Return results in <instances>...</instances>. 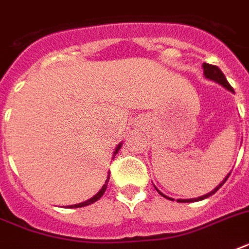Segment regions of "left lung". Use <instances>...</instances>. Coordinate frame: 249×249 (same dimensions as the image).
Masks as SVG:
<instances>
[{
    "label": "left lung",
    "mask_w": 249,
    "mask_h": 249,
    "mask_svg": "<svg viewBox=\"0 0 249 249\" xmlns=\"http://www.w3.org/2000/svg\"><path fill=\"white\" fill-rule=\"evenodd\" d=\"M203 68H204V75H205V77H207V79L213 80V81H216V83H218V84H221V85H222V86H225V88L230 90V91H234V90H232V88H231V85H230V84L228 83V80H226L225 75H224V73H222V71H221L220 68L217 67V66H213V64H208V63H203ZM229 176H230V173H229L228 177L225 178L224 181H222V183H220V185L217 186L216 189L213 190V191H211V193H209V194H207V195H203V196L196 197V199H178V201H179V203H190V201L203 200V199H205V197H209V196H211V195H213V194L216 193L217 190L220 189L221 186L224 185L225 182H226V179H228V178H229ZM155 189H156V187H155ZM156 190H158V189H156ZM158 191H159V190H158ZM159 194H160V195H161V196L166 197V199H170V197L165 196V195L160 193V191H159ZM172 200H173V199H172Z\"/></svg>",
    "instance_id": "left-lung-1"
}]
</instances>
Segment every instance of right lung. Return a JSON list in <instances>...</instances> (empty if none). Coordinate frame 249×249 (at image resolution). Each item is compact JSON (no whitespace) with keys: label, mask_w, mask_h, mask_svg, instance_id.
<instances>
[{"label":"right lung","mask_w":249,"mask_h":249,"mask_svg":"<svg viewBox=\"0 0 249 249\" xmlns=\"http://www.w3.org/2000/svg\"><path fill=\"white\" fill-rule=\"evenodd\" d=\"M120 147H121V143L119 144V146H117L116 150H115V152H113V154H115V155H116L117 152H119V150H120ZM108 179H109V176H108V177H107V181H106V183H105V185H103V187H102V189H101V191H99V193H98L97 195H94V196L91 197V199H89V200L84 201V203H80V204L70 205V207H68V208H80V207H86V205H89V204H91V203H94V201H97L98 199H101L102 195H103V194H105L106 189H107V183H108Z\"/></svg>","instance_id":"add662e5"}]
</instances>
